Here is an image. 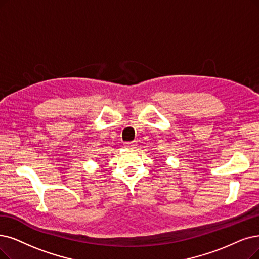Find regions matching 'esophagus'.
<instances>
[{
	"mask_svg": "<svg viewBox=\"0 0 259 259\" xmlns=\"http://www.w3.org/2000/svg\"><path fill=\"white\" fill-rule=\"evenodd\" d=\"M136 147V143L135 141H132V142H124V148L126 149H134Z\"/></svg>",
	"mask_w": 259,
	"mask_h": 259,
	"instance_id": "obj_1",
	"label": "esophagus"
}]
</instances>
